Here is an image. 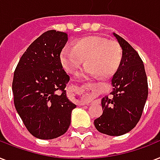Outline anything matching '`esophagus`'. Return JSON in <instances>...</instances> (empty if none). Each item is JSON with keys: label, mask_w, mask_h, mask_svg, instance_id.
I'll use <instances>...</instances> for the list:
<instances>
[{"label": "esophagus", "mask_w": 160, "mask_h": 160, "mask_svg": "<svg viewBox=\"0 0 160 160\" xmlns=\"http://www.w3.org/2000/svg\"><path fill=\"white\" fill-rule=\"evenodd\" d=\"M88 89V88H85L84 91L87 92ZM88 93H89V92H88ZM92 99V96L90 95V94H86L85 96H82V97L81 102L82 103V104H87V103H89V102H91Z\"/></svg>", "instance_id": "esophagus-1"}]
</instances>
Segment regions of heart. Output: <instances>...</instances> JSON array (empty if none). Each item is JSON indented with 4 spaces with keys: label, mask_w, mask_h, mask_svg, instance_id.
<instances>
[{
    "label": "heart",
    "mask_w": 160,
    "mask_h": 160,
    "mask_svg": "<svg viewBox=\"0 0 160 160\" xmlns=\"http://www.w3.org/2000/svg\"><path fill=\"white\" fill-rule=\"evenodd\" d=\"M60 59L69 73L76 74L85 60L86 67L81 77L87 78L95 73L106 77L118 69L122 59V50L117 42L91 36L76 41L72 48H64Z\"/></svg>",
    "instance_id": "obj_1"
}]
</instances>
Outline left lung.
<instances>
[{"label": "left lung", "mask_w": 160, "mask_h": 160, "mask_svg": "<svg viewBox=\"0 0 160 160\" xmlns=\"http://www.w3.org/2000/svg\"><path fill=\"white\" fill-rule=\"evenodd\" d=\"M122 50V59L112 78L113 90L102 99L103 112L94 120L100 133L120 136L135 127L148 98L145 69L138 53L129 43L113 33Z\"/></svg>", "instance_id": "8db88e82"}]
</instances>
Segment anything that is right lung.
<instances>
[{
    "instance_id": "obj_1",
    "label": "right lung",
    "mask_w": 160,
    "mask_h": 160,
    "mask_svg": "<svg viewBox=\"0 0 160 160\" xmlns=\"http://www.w3.org/2000/svg\"><path fill=\"white\" fill-rule=\"evenodd\" d=\"M68 36L50 30L37 38L23 53L14 72V104L31 134L52 139L66 133L76 105L67 97L69 76L60 54Z\"/></svg>"
}]
</instances>
